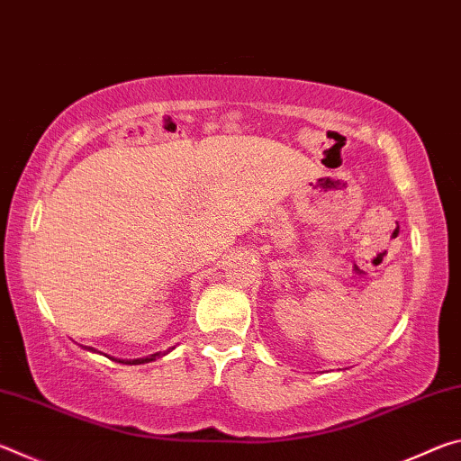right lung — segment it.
Wrapping results in <instances>:
<instances>
[{
  "instance_id": "add662e5",
  "label": "right lung",
  "mask_w": 461,
  "mask_h": 461,
  "mask_svg": "<svg viewBox=\"0 0 461 461\" xmlns=\"http://www.w3.org/2000/svg\"><path fill=\"white\" fill-rule=\"evenodd\" d=\"M160 356H165V354H152V356H148V357H138V360H115V362H122V364H146V362L156 360V357H160Z\"/></svg>"
}]
</instances>
